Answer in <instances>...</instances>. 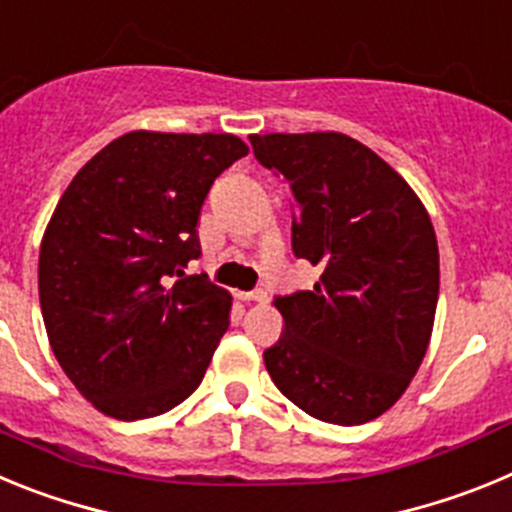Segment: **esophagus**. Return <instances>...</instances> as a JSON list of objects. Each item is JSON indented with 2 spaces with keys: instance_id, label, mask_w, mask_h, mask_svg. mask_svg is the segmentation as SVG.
Wrapping results in <instances>:
<instances>
[{
  "instance_id": "1",
  "label": "esophagus",
  "mask_w": 512,
  "mask_h": 512,
  "mask_svg": "<svg viewBox=\"0 0 512 512\" xmlns=\"http://www.w3.org/2000/svg\"><path fill=\"white\" fill-rule=\"evenodd\" d=\"M239 298H242L245 303H262L267 301V293L262 288H257V290H247V293H239Z\"/></svg>"
}]
</instances>
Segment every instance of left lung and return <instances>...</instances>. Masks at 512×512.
Wrapping results in <instances>:
<instances>
[{
    "label": "left lung",
    "instance_id": "1",
    "mask_svg": "<svg viewBox=\"0 0 512 512\" xmlns=\"http://www.w3.org/2000/svg\"><path fill=\"white\" fill-rule=\"evenodd\" d=\"M288 186L293 255L321 267L313 290L275 296L285 331L265 349L280 393L308 416L357 426L382 416L423 362L439 301V245L413 188L339 132L252 135Z\"/></svg>",
    "mask_w": 512,
    "mask_h": 512
}]
</instances>
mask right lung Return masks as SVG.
<instances>
[{
    "label": "right lung",
    "mask_w": 512,
    "mask_h": 512,
    "mask_svg": "<svg viewBox=\"0 0 512 512\" xmlns=\"http://www.w3.org/2000/svg\"><path fill=\"white\" fill-rule=\"evenodd\" d=\"M245 155L234 135L130 132L78 170L55 206L38 262L45 331L101 413L160 416L204 380L232 296L183 270L201 255L209 188Z\"/></svg>",
    "instance_id": "obj_1"
}]
</instances>
